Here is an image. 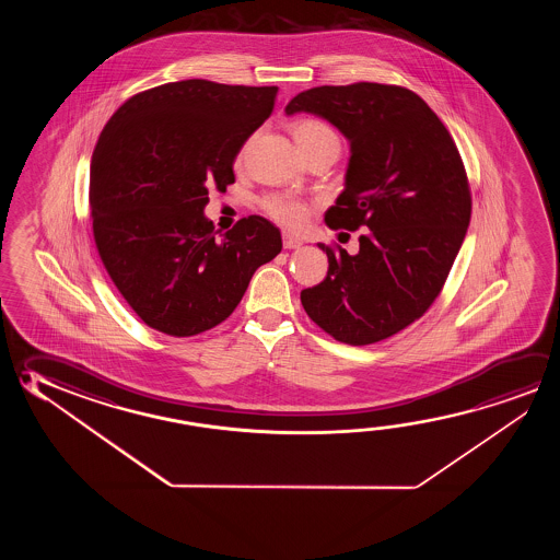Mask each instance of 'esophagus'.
I'll return each mask as SVG.
<instances>
[{"label": "esophagus", "mask_w": 560, "mask_h": 560, "mask_svg": "<svg viewBox=\"0 0 560 560\" xmlns=\"http://www.w3.org/2000/svg\"><path fill=\"white\" fill-rule=\"evenodd\" d=\"M283 246L287 249H296L303 246V240L296 238L293 234H289V232H283Z\"/></svg>", "instance_id": "1"}]
</instances>
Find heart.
Wrapping results in <instances>:
<instances>
[{
	"label": "heart",
	"instance_id": "heart-1",
	"mask_svg": "<svg viewBox=\"0 0 560 560\" xmlns=\"http://www.w3.org/2000/svg\"><path fill=\"white\" fill-rule=\"evenodd\" d=\"M294 140L299 150L311 148H331L339 152V137L328 122L318 119H304L296 122L293 129ZM264 211L284 226L296 229L308 219L311 207L306 202L296 199L293 195H269L261 201Z\"/></svg>",
	"mask_w": 560,
	"mask_h": 560
}]
</instances>
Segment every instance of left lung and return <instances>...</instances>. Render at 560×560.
I'll return each instance as SVG.
<instances>
[{
    "instance_id": "left-lung-1",
    "label": "left lung",
    "mask_w": 560,
    "mask_h": 560,
    "mask_svg": "<svg viewBox=\"0 0 560 560\" xmlns=\"http://www.w3.org/2000/svg\"><path fill=\"white\" fill-rule=\"evenodd\" d=\"M284 113L348 138L346 185L324 221L363 229L355 256L318 244L330 267L301 293L304 311L349 346L390 338L438 299L467 234L470 191L450 130L420 95L383 83L312 88Z\"/></svg>"
}]
</instances>
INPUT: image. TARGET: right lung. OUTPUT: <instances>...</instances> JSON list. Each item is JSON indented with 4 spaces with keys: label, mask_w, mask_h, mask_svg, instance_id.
<instances>
[{
    "label": "right lung",
    "mask_w": 560,
    "mask_h": 560,
    "mask_svg": "<svg viewBox=\"0 0 560 560\" xmlns=\"http://www.w3.org/2000/svg\"><path fill=\"white\" fill-rule=\"evenodd\" d=\"M277 88L209 80L137 93L105 125L90 165L93 236L138 318L187 338L226 320L281 232L252 214L217 238L209 189L234 184V160L273 110Z\"/></svg>",
    "instance_id": "right-lung-1"
}]
</instances>
